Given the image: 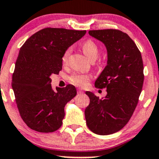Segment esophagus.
Masks as SVG:
<instances>
[{"mask_svg":"<svg viewBox=\"0 0 159 159\" xmlns=\"http://www.w3.org/2000/svg\"><path fill=\"white\" fill-rule=\"evenodd\" d=\"M83 93H84V92H83L82 89H77V93L78 94H83Z\"/></svg>","mask_w":159,"mask_h":159,"instance_id":"1","label":"esophagus"}]
</instances>
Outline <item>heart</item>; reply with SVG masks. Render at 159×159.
I'll use <instances>...</instances> for the list:
<instances>
[{"mask_svg":"<svg viewBox=\"0 0 159 159\" xmlns=\"http://www.w3.org/2000/svg\"><path fill=\"white\" fill-rule=\"evenodd\" d=\"M82 50H83L85 55L87 57V58L90 61H95L99 55V48H98V46L97 45L95 42H94L92 40H88L85 42L82 45ZM70 52V48H68L67 49H66V51L64 52L62 56L63 63H66L67 61ZM89 80V76H87L86 74H82V73H74L70 77V80L71 81V83L79 86H86Z\"/></svg>","mask_w":159,"mask_h":159,"instance_id":"obj_1","label":"heart"}]
</instances>
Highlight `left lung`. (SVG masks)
<instances>
[{
    "label": "left lung",
    "mask_w": 159,
    "mask_h": 159,
    "mask_svg": "<svg viewBox=\"0 0 159 159\" xmlns=\"http://www.w3.org/2000/svg\"><path fill=\"white\" fill-rule=\"evenodd\" d=\"M89 35L106 48L107 65L95 85L106 89L107 95L99 98L86 92L90 99L86 125L94 134H112L127 124L137 105L144 80L143 59L134 41L120 30H90Z\"/></svg>",
    "instance_id": "8db88e82"
}]
</instances>
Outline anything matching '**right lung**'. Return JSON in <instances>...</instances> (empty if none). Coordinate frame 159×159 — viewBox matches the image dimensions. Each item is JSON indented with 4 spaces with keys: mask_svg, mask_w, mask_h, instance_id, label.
<instances>
[{
    "mask_svg": "<svg viewBox=\"0 0 159 159\" xmlns=\"http://www.w3.org/2000/svg\"><path fill=\"white\" fill-rule=\"evenodd\" d=\"M86 33V30L45 28L33 34L20 48L12 88L22 119L34 130L52 133L62 125L64 107L76 96V89L67 85L54 90L51 76L62 70L66 49Z\"/></svg>",
    "mask_w": 159,
    "mask_h": 159,
    "instance_id": "1",
    "label": "right lung"
}]
</instances>
